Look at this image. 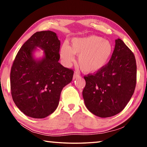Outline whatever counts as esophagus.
Masks as SVG:
<instances>
[{
	"label": "esophagus",
	"mask_w": 147,
	"mask_h": 147,
	"mask_svg": "<svg viewBox=\"0 0 147 147\" xmlns=\"http://www.w3.org/2000/svg\"><path fill=\"white\" fill-rule=\"evenodd\" d=\"M79 76H80V75H79V74H78V73H74V75H73V79L78 78Z\"/></svg>",
	"instance_id": "34e87169"
}]
</instances>
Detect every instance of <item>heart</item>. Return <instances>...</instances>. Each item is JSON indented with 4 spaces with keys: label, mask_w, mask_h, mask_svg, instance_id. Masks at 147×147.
I'll list each match as a JSON object with an SVG mask.
<instances>
[{
    "label": "heart",
    "mask_w": 147,
    "mask_h": 147,
    "mask_svg": "<svg viewBox=\"0 0 147 147\" xmlns=\"http://www.w3.org/2000/svg\"><path fill=\"white\" fill-rule=\"evenodd\" d=\"M110 41L97 36L74 38L69 47L64 43L60 49V56L64 63L69 66L78 55V63L84 73H96L105 67L113 54Z\"/></svg>",
    "instance_id": "obj_1"
}]
</instances>
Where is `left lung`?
Listing matches in <instances>:
<instances>
[{"label": "left lung", "instance_id": "1", "mask_svg": "<svg viewBox=\"0 0 147 147\" xmlns=\"http://www.w3.org/2000/svg\"><path fill=\"white\" fill-rule=\"evenodd\" d=\"M136 76L134 53L121 39H116L108 64L96 73L84 76L86 86L82 95L86 108L103 118L120 113L133 95Z\"/></svg>", "mask_w": 147, "mask_h": 147}]
</instances>
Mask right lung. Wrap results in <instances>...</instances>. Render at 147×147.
<instances>
[{
  "instance_id": "right-lung-1",
  "label": "right lung",
  "mask_w": 147,
  "mask_h": 147,
  "mask_svg": "<svg viewBox=\"0 0 147 147\" xmlns=\"http://www.w3.org/2000/svg\"><path fill=\"white\" fill-rule=\"evenodd\" d=\"M37 47L44 56L35 59ZM60 41L55 32H37L19 49L11 66V93L17 108L26 115L43 119L58 106L62 89L72 81L74 71L59 63Z\"/></svg>"
}]
</instances>
